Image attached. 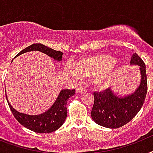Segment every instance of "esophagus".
I'll list each match as a JSON object with an SVG mask.
<instances>
[{"label": "esophagus", "mask_w": 153, "mask_h": 153, "mask_svg": "<svg viewBox=\"0 0 153 153\" xmlns=\"http://www.w3.org/2000/svg\"><path fill=\"white\" fill-rule=\"evenodd\" d=\"M76 92L79 94H83L86 92V90H84V89L81 88V87H79V88L76 89Z\"/></svg>", "instance_id": "34e87169"}]
</instances>
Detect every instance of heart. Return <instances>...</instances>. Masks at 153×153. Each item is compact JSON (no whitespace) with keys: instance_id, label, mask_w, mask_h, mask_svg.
<instances>
[{"instance_id":"obj_1","label":"heart","mask_w":153,"mask_h":153,"mask_svg":"<svg viewBox=\"0 0 153 153\" xmlns=\"http://www.w3.org/2000/svg\"><path fill=\"white\" fill-rule=\"evenodd\" d=\"M119 64L114 56L109 54L86 56L77 60L73 65L67 64L65 71L74 78L91 79L98 88H106L116 75Z\"/></svg>"}]
</instances>
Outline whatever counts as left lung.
Here are the masks:
<instances>
[{"instance_id":"8db88e82","label":"left lung","mask_w":153,"mask_h":153,"mask_svg":"<svg viewBox=\"0 0 153 153\" xmlns=\"http://www.w3.org/2000/svg\"><path fill=\"white\" fill-rule=\"evenodd\" d=\"M131 65L139 67L140 85L133 93L118 96L108 88L102 92H94V102L91 110V117L99 126L105 128H117L125 126L132 120L141 109L147 94V76L145 62L133 53Z\"/></svg>"}]
</instances>
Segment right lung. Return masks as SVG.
Segmentation results:
<instances>
[{"mask_svg": "<svg viewBox=\"0 0 153 153\" xmlns=\"http://www.w3.org/2000/svg\"><path fill=\"white\" fill-rule=\"evenodd\" d=\"M32 51H38L44 53L58 62H60L62 60L63 55L62 51H55L54 49L50 48L41 44H34L18 53L15 58L25 52ZM74 93L75 90H62L52 105L47 111L37 115H29L18 112L8 102L7 95L6 99L15 118L24 127L36 133H48L57 130L58 128H59L62 126V124L67 118V100L71 96L74 95Z\"/></svg>", "mask_w": 153, "mask_h": 153, "instance_id": "1", "label": "right lung"}]
</instances>
